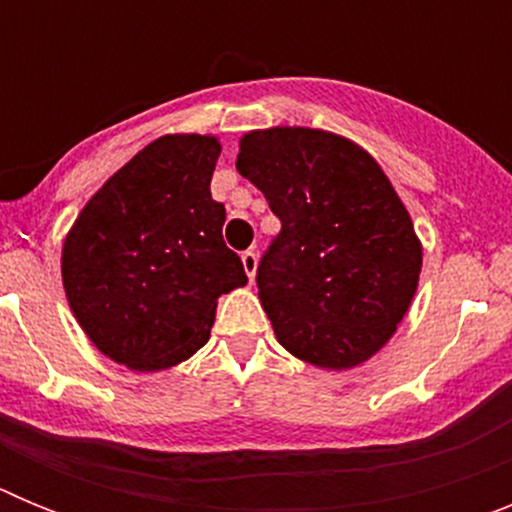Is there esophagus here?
Masks as SVG:
<instances>
[{
    "label": "esophagus",
    "instance_id": "1",
    "mask_svg": "<svg viewBox=\"0 0 512 512\" xmlns=\"http://www.w3.org/2000/svg\"><path fill=\"white\" fill-rule=\"evenodd\" d=\"M241 261H243V269H246L248 279L253 282V277H256V266H259V256H256V251H253V248H248V251H243Z\"/></svg>",
    "mask_w": 512,
    "mask_h": 512
}]
</instances>
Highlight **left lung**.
Returning a JSON list of instances; mask_svg holds the SVG:
<instances>
[{"label":"left lung","mask_w":512,"mask_h":512,"mask_svg":"<svg viewBox=\"0 0 512 512\" xmlns=\"http://www.w3.org/2000/svg\"><path fill=\"white\" fill-rule=\"evenodd\" d=\"M235 169L282 220L256 274L277 341L333 372L372 359L405 318L423 266L382 166L343 135L269 128L243 135Z\"/></svg>","instance_id":"1"}]
</instances>
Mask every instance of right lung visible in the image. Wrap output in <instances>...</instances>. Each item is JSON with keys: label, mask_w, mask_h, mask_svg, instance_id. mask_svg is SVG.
I'll return each instance as SVG.
<instances>
[{"label": "right lung", "mask_w": 512, "mask_h": 512, "mask_svg": "<svg viewBox=\"0 0 512 512\" xmlns=\"http://www.w3.org/2000/svg\"><path fill=\"white\" fill-rule=\"evenodd\" d=\"M215 135H161L102 184L61 251L66 300L89 341L133 372H161L210 338L217 297L248 282L223 241L210 182Z\"/></svg>", "instance_id": "add662e5"}]
</instances>
